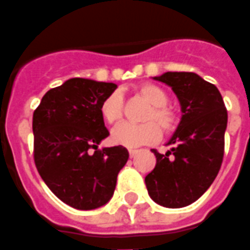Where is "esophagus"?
Instances as JSON below:
<instances>
[{"label": "esophagus", "instance_id": "1", "mask_svg": "<svg viewBox=\"0 0 250 250\" xmlns=\"http://www.w3.org/2000/svg\"><path fill=\"white\" fill-rule=\"evenodd\" d=\"M128 152H130V157L132 158V157H135L136 154H138V150H134V148H130V150H128Z\"/></svg>", "mask_w": 250, "mask_h": 250}]
</instances>
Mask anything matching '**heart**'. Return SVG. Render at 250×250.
I'll use <instances>...</instances> for the list:
<instances>
[{
    "label": "heart",
    "mask_w": 250,
    "mask_h": 250,
    "mask_svg": "<svg viewBox=\"0 0 250 250\" xmlns=\"http://www.w3.org/2000/svg\"><path fill=\"white\" fill-rule=\"evenodd\" d=\"M138 91L142 98L151 104L145 119L158 121L165 132H171L177 125V115L167 105L168 96L166 91L152 83L143 84ZM100 115L108 125H116L119 123L123 118V99L119 92H112L104 99L100 104ZM159 126L155 122H146L142 125L123 123L112 131V141L116 145L131 148L150 145L161 138Z\"/></svg>",
    "instance_id": "heart-1"
}]
</instances>
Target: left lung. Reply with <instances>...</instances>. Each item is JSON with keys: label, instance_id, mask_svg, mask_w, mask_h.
Returning a JSON list of instances; mask_svg holds the SVG:
<instances>
[{"label": "left lung", "instance_id": "8db88e82", "mask_svg": "<svg viewBox=\"0 0 250 250\" xmlns=\"http://www.w3.org/2000/svg\"><path fill=\"white\" fill-rule=\"evenodd\" d=\"M154 80L171 87L181 104V122L165 154L152 150L157 165L147 174V191L161 206L178 209L193 204L220 171L228 112L218 88L193 72H166Z\"/></svg>", "mask_w": 250, "mask_h": 250}]
</instances>
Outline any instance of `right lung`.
<instances>
[{
    "label": "right lung",
    "mask_w": 250,
    "mask_h": 250,
    "mask_svg": "<svg viewBox=\"0 0 250 250\" xmlns=\"http://www.w3.org/2000/svg\"><path fill=\"white\" fill-rule=\"evenodd\" d=\"M116 88L73 77L49 89L33 114L36 167L52 193L75 209L107 204L128 161L125 147L99 148L109 135L100 104Z\"/></svg>",
    "instance_id": "1"
}]
</instances>
